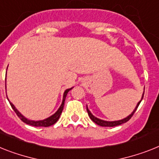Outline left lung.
Returning a JSON list of instances; mask_svg holds the SVG:
<instances>
[{
	"label": "left lung",
	"mask_w": 159,
	"mask_h": 159,
	"mask_svg": "<svg viewBox=\"0 0 159 159\" xmlns=\"http://www.w3.org/2000/svg\"><path fill=\"white\" fill-rule=\"evenodd\" d=\"M143 97H144V94H143L141 100L143 99ZM141 100L138 102V104H137V106H136V109H135L134 111H133V112H132V114L129 115V116H128V117L125 118V119H122V120H119V121H113V122L104 121V120H102V119H98V118L94 117L93 115L91 114V112L89 111V110L88 109V107H87V111H88V114H89V117H90V119H91L92 120H93V121L95 123V124H98V125L102 126V127H115V126L120 125V124H124V123H126V122H128V120H129V119L132 117V115H134V113H135V111H136V109L138 108V106H139V105H140V103H141Z\"/></svg>",
	"instance_id": "1"
}]
</instances>
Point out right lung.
<instances>
[{"instance_id":"add662e5","label":"right lung","mask_w":159,"mask_h":159,"mask_svg":"<svg viewBox=\"0 0 159 159\" xmlns=\"http://www.w3.org/2000/svg\"><path fill=\"white\" fill-rule=\"evenodd\" d=\"M71 89H68L65 91V93H64V95H63V100H62V103H61V106L59 107V109L57 110V112L55 113L54 115H52V116H50L49 118H48V119H44V120H41V121H31V120H28V119H27L26 118L23 117V115H21L20 113L17 111V109L14 107V106L12 104L11 102H10V106H11L12 109L14 110V112L16 113V115H18V117L19 118V119H20L23 122V123H25V124H29V125H31V126H35V127H49V126L54 124L55 123H56V122L58 120L59 117H60V115H61V112H62V110H63L64 103H65V100H66V95H67L68 92L70 91Z\"/></svg>"}]
</instances>
